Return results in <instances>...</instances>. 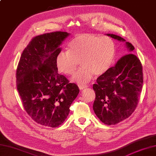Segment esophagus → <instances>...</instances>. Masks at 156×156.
<instances>
[{
	"label": "esophagus",
	"instance_id": "esophagus-1",
	"mask_svg": "<svg viewBox=\"0 0 156 156\" xmlns=\"http://www.w3.org/2000/svg\"><path fill=\"white\" fill-rule=\"evenodd\" d=\"M78 87H79V88L80 89V90H83V89L87 88L88 86L86 85V84H81V85H79Z\"/></svg>",
	"mask_w": 156,
	"mask_h": 156
}]
</instances>
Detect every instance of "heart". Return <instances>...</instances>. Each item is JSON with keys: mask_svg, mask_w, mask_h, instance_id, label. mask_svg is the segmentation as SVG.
Listing matches in <instances>:
<instances>
[{"mask_svg": "<svg viewBox=\"0 0 156 156\" xmlns=\"http://www.w3.org/2000/svg\"><path fill=\"white\" fill-rule=\"evenodd\" d=\"M115 53V44L111 37L81 34L69 43L68 51H62L57 55L55 65L62 74L72 75L80 63L82 67L72 80L84 84L90 81L94 74L101 76L108 70Z\"/></svg>", "mask_w": 156, "mask_h": 156, "instance_id": "1", "label": "heart"}]
</instances>
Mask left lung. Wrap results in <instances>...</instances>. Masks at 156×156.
Segmentation results:
<instances>
[{
  "label": "left lung",
  "instance_id": "1",
  "mask_svg": "<svg viewBox=\"0 0 156 156\" xmlns=\"http://www.w3.org/2000/svg\"><path fill=\"white\" fill-rule=\"evenodd\" d=\"M119 41L125 40L118 35L107 34ZM131 51L135 49L126 42ZM144 82L143 67L136 55L129 53L122 55L93 84L96 98L93 110L106 125H115L127 119L136 108Z\"/></svg>",
  "mask_w": 156,
  "mask_h": 156
}]
</instances>
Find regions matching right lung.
<instances>
[{
    "mask_svg": "<svg viewBox=\"0 0 156 156\" xmlns=\"http://www.w3.org/2000/svg\"><path fill=\"white\" fill-rule=\"evenodd\" d=\"M67 32L33 37L23 50L16 71V88L29 117L45 127H57L67 118L79 93L78 86L59 74L55 58Z\"/></svg>",
    "mask_w": 156,
    "mask_h": 156,
    "instance_id": "right-lung-1",
    "label": "right lung"
}]
</instances>
